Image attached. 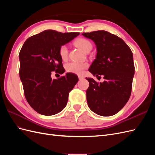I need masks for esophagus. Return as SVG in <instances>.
<instances>
[{"instance_id":"1","label":"esophagus","mask_w":155,"mask_h":155,"mask_svg":"<svg viewBox=\"0 0 155 155\" xmlns=\"http://www.w3.org/2000/svg\"><path fill=\"white\" fill-rule=\"evenodd\" d=\"M78 78H79V80H81V79H84V77H83V76H78Z\"/></svg>"}]
</instances>
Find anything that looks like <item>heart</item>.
<instances>
[{
  "label": "heart",
  "mask_w": 155,
  "mask_h": 155,
  "mask_svg": "<svg viewBox=\"0 0 155 155\" xmlns=\"http://www.w3.org/2000/svg\"><path fill=\"white\" fill-rule=\"evenodd\" d=\"M76 45L78 48L83 51L88 52L92 48V45L90 41L85 38H79L75 41ZM59 54L61 58L63 60H66L68 57V48L66 45H63L60 47ZM88 64L86 63L70 62L66 64V70L68 72L72 73L78 75H81L83 73L84 70L87 68Z\"/></svg>",
  "instance_id": "heart-1"
}]
</instances>
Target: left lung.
Wrapping results in <instances>:
<instances>
[{
	"label": "left lung",
	"instance_id": "1",
	"mask_svg": "<svg viewBox=\"0 0 155 155\" xmlns=\"http://www.w3.org/2000/svg\"><path fill=\"white\" fill-rule=\"evenodd\" d=\"M82 35L94 42L97 49L88 71L96 77L103 75L105 79L97 83L86 78L89 82L86 92L88 106L98 115L112 116L122 109L130 96L134 74L133 52L123 39L108 31Z\"/></svg>",
	"mask_w": 155,
	"mask_h": 155
}]
</instances>
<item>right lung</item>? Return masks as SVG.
Instances as JSON below:
<instances>
[{"label": "right lung", "instance_id": "right-lung-1", "mask_svg": "<svg viewBox=\"0 0 155 155\" xmlns=\"http://www.w3.org/2000/svg\"><path fill=\"white\" fill-rule=\"evenodd\" d=\"M79 35L47 30L26 39L19 53V76L26 99L37 112L45 116L58 114L66 107L68 94L78 81L76 74L52 79L51 72L63 74L59 50Z\"/></svg>", "mask_w": 155, "mask_h": 155}]
</instances>
